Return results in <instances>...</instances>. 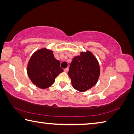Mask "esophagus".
Listing matches in <instances>:
<instances>
[{"mask_svg": "<svg viewBox=\"0 0 134 134\" xmlns=\"http://www.w3.org/2000/svg\"><path fill=\"white\" fill-rule=\"evenodd\" d=\"M64 72H67L68 71H69V68H66V69H65L64 70Z\"/></svg>", "mask_w": 134, "mask_h": 134, "instance_id": "esophagus-1", "label": "esophagus"}]
</instances>
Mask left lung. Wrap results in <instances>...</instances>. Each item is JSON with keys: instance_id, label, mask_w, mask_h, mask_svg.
I'll use <instances>...</instances> for the list:
<instances>
[{"instance_id": "left-lung-1", "label": "left lung", "mask_w": 134, "mask_h": 134, "mask_svg": "<svg viewBox=\"0 0 134 134\" xmlns=\"http://www.w3.org/2000/svg\"><path fill=\"white\" fill-rule=\"evenodd\" d=\"M100 68L98 60L90 52H82L70 63L68 75L73 88L84 92L94 87L98 81Z\"/></svg>"}]
</instances>
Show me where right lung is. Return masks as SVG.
I'll return each mask as SVG.
<instances>
[{
    "label": "right lung",
    "instance_id": "1",
    "mask_svg": "<svg viewBox=\"0 0 134 134\" xmlns=\"http://www.w3.org/2000/svg\"><path fill=\"white\" fill-rule=\"evenodd\" d=\"M63 71L59 60L55 59L53 51L46 48L36 51L27 67V72L31 82L41 89L52 86L55 78Z\"/></svg>",
    "mask_w": 134,
    "mask_h": 134
}]
</instances>
